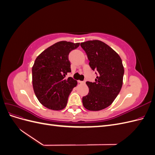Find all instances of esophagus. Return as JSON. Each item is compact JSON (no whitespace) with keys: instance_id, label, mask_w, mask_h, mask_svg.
<instances>
[{"instance_id":"esophagus-1","label":"esophagus","mask_w":155,"mask_h":155,"mask_svg":"<svg viewBox=\"0 0 155 155\" xmlns=\"http://www.w3.org/2000/svg\"><path fill=\"white\" fill-rule=\"evenodd\" d=\"M78 83H80V84H85V82L84 81H79V80L78 81Z\"/></svg>"}]
</instances>
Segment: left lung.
Returning a JSON list of instances; mask_svg holds the SVG:
<instances>
[{"label": "left lung", "mask_w": 155, "mask_h": 155, "mask_svg": "<svg viewBox=\"0 0 155 155\" xmlns=\"http://www.w3.org/2000/svg\"><path fill=\"white\" fill-rule=\"evenodd\" d=\"M80 45L87 55L91 68L97 74L95 82H86L89 92L83 97V105L89 110L104 109L112 104L122 87V61L113 49L101 41H88Z\"/></svg>", "instance_id": "obj_1"}]
</instances>
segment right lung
<instances>
[{
  "mask_svg": "<svg viewBox=\"0 0 155 155\" xmlns=\"http://www.w3.org/2000/svg\"><path fill=\"white\" fill-rule=\"evenodd\" d=\"M79 43L59 41L44 50L36 58L32 67V83L35 94L41 104L54 110L67 106L68 98L78 84L72 78L69 53Z\"/></svg>",
  "mask_w": 155,
  "mask_h": 155,
  "instance_id": "1",
  "label": "right lung"
}]
</instances>
